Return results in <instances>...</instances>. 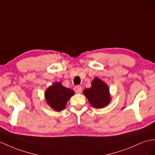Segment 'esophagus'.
I'll list each match as a JSON object with an SVG mask.
<instances>
[{"instance_id": "1", "label": "esophagus", "mask_w": 155, "mask_h": 155, "mask_svg": "<svg viewBox=\"0 0 155 155\" xmlns=\"http://www.w3.org/2000/svg\"><path fill=\"white\" fill-rule=\"evenodd\" d=\"M74 91L77 94H80L82 91V87L81 86H76L74 87Z\"/></svg>"}]
</instances>
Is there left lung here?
I'll use <instances>...</instances> for the list:
<instances>
[{
	"mask_svg": "<svg viewBox=\"0 0 155 155\" xmlns=\"http://www.w3.org/2000/svg\"><path fill=\"white\" fill-rule=\"evenodd\" d=\"M90 105L100 109L108 105L110 101L109 89L107 85L98 78H95L90 88L83 91Z\"/></svg>",
	"mask_w": 155,
	"mask_h": 155,
	"instance_id": "left-lung-1",
	"label": "left lung"
}]
</instances>
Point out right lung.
I'll use <instances>...</instances> for the list:
<instances>
[{
  "mask_svg": "<svg viewBox=\"0 0 155 155\" xmlns=\"http://www.w3.org/2000/svg\"><path fill=\"white\" fill-rule=\"evenodd\" d=\"M74 91L63 86L61 82H55L45 92V98L48 105L56 111H61L65 107L69 99L73 96Z\"/></svg>",
  "mask_w": 155,
  "mask_h": 155,
  "instance_id": "obj_1",
  "label": "right lung"
}]
</instances>
